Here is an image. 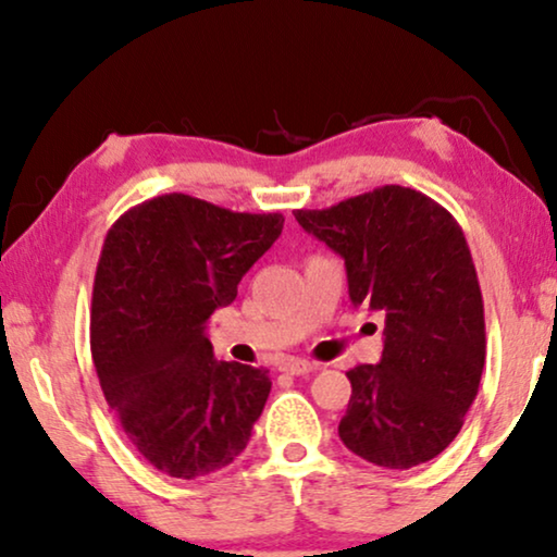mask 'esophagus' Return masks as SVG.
<instances>
[{
  "label": "esophagus",
  "mask_w": 557,
  "mask_h": 557,
  "mask_svg": "<svg viewBox=\"0 0 557 557\" xmlns=\"http://www.w3.org/2000/svg\"><path fill=\"white\" fill-rule=\"evenodd\" d=\"M317 368H319L317 362L301 360V357H286V360H281L278 364V370L288 372V375H307V372H314Z\"/></svg>",
  "instance_id": "esophagus-1"
}]
</instances>
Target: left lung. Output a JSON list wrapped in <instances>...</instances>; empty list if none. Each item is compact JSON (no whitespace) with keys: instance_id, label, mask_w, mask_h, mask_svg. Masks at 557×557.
I'll return each mask as SVG.
<instances>
[{"instance_id":"obj_1","label":"left lung","mask_w":557,"mask_h":557,"mask_svg":"<svg viewBox=\"0 0 557 557\" xmlns=\"http://www.w3.org/2000/svg\"><path fill=\"white\" fill-rule=\"evenodd\" d=\"M294 215L345 258L355 307L385 317L380 362L347 372L342 444L385 469L431 461L461 431L486 355L482 288L461 225L400 185Z\"/></svg>"}]
</instances>
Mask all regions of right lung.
<instances>
[{"label":"right lung","instance_id":"right-lung-1","mask_svg":"<svg viewBox=\"0 0 557 557\" xmlns=\"http://www.w3.org/2000/svg\"><path fill=\"white\" fill-rule=\"evenodd\" d=\"M281 227L278 212H233L172 193L126 210L106 235L90 352L126 438L164 474H212L248 446L269 370L218 362L205 322L238 296Z\"/></svg>","mask_w":557,"mask_h":557}]
</instances>
